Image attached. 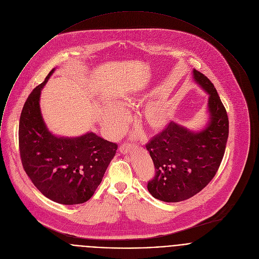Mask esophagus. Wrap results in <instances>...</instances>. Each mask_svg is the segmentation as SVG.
Here are the masks:
<instances>
[{
  "label": "esophagus",
  "instance_id": "obj_1",
  "mask_svg": "<svg viewBox=\"0 0 259 259\" xmlns=\"http://www.w3.org/2000/svg\"><path fill=\"white\" fill-rule=\"evenodd\" d=\"M119 152L121 153V154H127V153H130L131 152V146L130 145H121L120 147H119Z\"/></svg>",
  "mask_w": 259,
  "mask_h": 259
}]
</instances>
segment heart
I'll use <instances>...</instances> for the list:
<instances>
[{"instance_id": "obj_1", "label": "heart", "mask_w": 259, "mask_h": 259, "mask_svg": "<svg viewBox=\"0 0 259 259\" xmlns=\"http://www.w3.org/2000/svg\"><path fill=\"white\" fill-rule=\"evenodd\" d=\"M150 96L151 93H146L139 98L125 97L119 101V106L123 108L132 107L137 102H142ZM121 107L115 104H108L102 110V124L104 128L113 136L121 133L127 119L126 112ZM172 114L174 108L170 101L163 98H156L146 103L138 114V120L150 131H161L169 124Z\"/></svg>"}]
</instances>
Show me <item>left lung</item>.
Returning a JSON list of instances; mask_svg holds the SVG:
<instances>
[{
  "instance_id": "left-lung-1",
  "label": "left lung",
  "mask_w": 259,
  "mask_h": 259,
  "mask_svg": "<svg viewBox=\"0 0 259 259\" xmlns=\"http://www.w3.org/2000/svg\"><path fill=\"white\" fill-rule=\"evenodd\" d=\"M192 74L194 82L209 95L205 126L194 131L171 121L146 146L156 171L148 190L154 198L168 203L187 200L209 184L228 139V116L216 88L196 69Z\"/></svg>"
}]
</instances>
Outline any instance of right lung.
Returning <instances> with one entry per match:
<instances>
[{
  "instance_id": "obj_1",
  "label": "right lung",
  "mask_w": 259,
  "mask_h": 259,
  "mask_svg": "<svg viewBox=\"0 0 259 259\" xmlns=\"http://www.w3.org/2000/svg\"><path fill=\"white\" fill-rule=\"evenodd\" d=\"M55 71L27 98L19 122V148L22 165L34 186L48 199L63 205L89 200L117 150L92 132L79 137L51 133L42 116L40 96Z\"/></svg>"
}]
</instances>
